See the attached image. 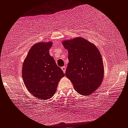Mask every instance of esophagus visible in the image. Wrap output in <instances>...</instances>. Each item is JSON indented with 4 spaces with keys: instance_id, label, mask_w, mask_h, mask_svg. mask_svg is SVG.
I'll return each instance as SVG.
<instances>
[{
    "instance_id": "obj_1",
    "label": "esophagus",
    "mask_w": 128,
    "mask_h": 128,
    "mask_svg": "<svg viewBox=\"0 0 128 128\" xmlns=\"http://www.w3.org/2000/svg\"><path fill=\"white\" fill-rule=\"evenodd\" d=\"M66 69V66H64L62 67V70H63V72H64V73H65Z\"/></svg>"
}]
</instances>
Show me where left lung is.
<instances>
[{
  "label": "left lung",
  "mask_w": 128,
  "mask_h": 128,
  "mask_svg": "<svg viewBox=\"0 0 128 128\" xmlns=\"http://www.w3.org/2000/svg\"><path fill=\"white\" fill-rule=\"evenodd\" d=\"M62 44L68 51L66 76L79 94L89 96L100 86L104 78L100 52L94 44L82 37L64 40Z\"/></svg>",
  "instance_id": "1"
}]
</instances>
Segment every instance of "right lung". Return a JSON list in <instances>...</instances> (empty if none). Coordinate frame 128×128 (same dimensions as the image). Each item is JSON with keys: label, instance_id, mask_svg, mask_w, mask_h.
I'll use <instances>...</instances> for the list:
<instances>
[{"label": "right lung", "instance_id": "1", "mask_svg": "<svg viewBox=\"0 0 128 128\" xmlns=\"http://www.w3.org/2000/svg\"><path fill=\"white\" fill-rule=\"evenodd\" d=\"M52 42H40L33 45L24 61L22 76L29 92L38 98L47 100L56 91L60 80L64 76L49 50Z\"/></svg>", "mask_w": 128, "mask_h": 128}]
</instances>
